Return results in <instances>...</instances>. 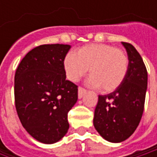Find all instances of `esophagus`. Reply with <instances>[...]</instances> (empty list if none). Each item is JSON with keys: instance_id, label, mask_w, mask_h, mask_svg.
Returning <instances> with one entry per match:
<instances>
[{"instance_id": "34e87169", "label": "esophagus", "mask_w": 157, "mask_h": 157, "mask_svg": "<svg viewBox=\"0 0 157 157\" xmlns=\"http://www.w3.org/2000/svg\"><path fill=\"white\" fill-rule=\"evenodd\" d=\"M86 93V90L82 87H79L78 88V97L79 98H82L83 96V94Z\"/></svg>"}]
</instances>
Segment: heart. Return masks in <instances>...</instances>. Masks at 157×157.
Masks as SVG:
<instances>
[{"mask_svg":"<svg viewBox=\"0 0 157 157\" xmlns=\"http://www.w3.org/2000/svg\"><path fill=\"white\" fill-rule=\"evenodd\" d=\"M63 64L71 81L77 82L90 70L92 75L88 83L99 87L102 92H111L124 82L129 59L122 49L105 44H93L79 48L76 52L67 53Z\"/></svg>","mask_w":157,"mask_h":157,"instance_id":"obj_1","label":"heart"}]
</instances>
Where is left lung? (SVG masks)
Masks as SVG:
<instances>
[{
	"mask_svg": "<svg viewBox=\"0 0 157 157\" xmlns=\"http://www.w3.org/2000/svg\"><path fill=\"white\" fill-rule=\"evenodd\" d=\"M128 59V72L113 93L98 96L94 125L102 137L120 143L130 137L143 115L147 89V71L141 55L131 44L122 43Z\"/></svg>",
	"mask_w": 157,
	"mask_h": 157,
	"instance_id": "1",
	"label": "left lung"
}]
</instances>
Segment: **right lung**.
I'll return each instance as SVG.
<instances>
[{"label":"right lung","instance_id":"obj_1","mask_svg":"<svg viewBox=\"0 0 157 157\" xmlns=\"http://www.w3.org/2000/svg\"><path fill=\"white\" fill-rule=\"evenodd\" d=\"M68 44H44L21 61L14 76L19 119L37 141L53 144L69 129L68 112L78 99V86L66 80L64 58Z\"/></svg>","mask_w":157,"mask_h":157}]
</instances>
